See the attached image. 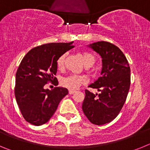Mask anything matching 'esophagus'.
<instances>
[{
	"label": "esophagus",
	"instance_id": "obj_1",
	"mask_svg": "<svg viewBox=\"0 0 150 150\" xmlns=\"http://www.w3.org/2000/svg\"><path fill=\"white\" fill-rule=\"evenodd\" d=\"M76 92V91H74V90H69V94L70 95H73L74 93H75Z\"/></svg>",
	"mask_w": 150,
	"mask_h": 150
}]
</instances>
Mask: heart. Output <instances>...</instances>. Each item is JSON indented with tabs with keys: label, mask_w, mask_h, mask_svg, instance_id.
Listing matches in <instances>:
<instances>
[{
	"label": "heart",
	"mask_w": 150,
	"mask_h": 150,
	"mask_svg": "<svg viewBox=\"0 0 150 150\" xmlns=\"http://www.w3.org/2000/svg\"><path fill=\"white\" fill-rule=\"evenodd\" d=\"M83 62L85 65L87 67L93 66L97 61V58L94 54L88 52H83L82 53ZM66 59V54H62L57 59V67L59 69H62L64 66V62ZM86 82V78L83 76L79 75H71L67 77H64L62 80V86L65 87L70 90H75L79 88L80 86L85 84Z\"/></svg>",
	"instance_id": "1"
}]
</instances>
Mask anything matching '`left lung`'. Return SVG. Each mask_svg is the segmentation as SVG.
Here are the masks:
<instances>
[{"instance_id":"8db88e82","label":"left lung","mask_w":150,"mask_h":150,"mask_svg":"<svg viewBox=\"0 0 150 150\" xmlns=\"http://www.w3.org/2000/svg\"><path fill=\"white\" fill-rule=\"evenodd\" d=\"M89 47L101 56V76L88 87L100 94L86 89L82 109L92 124L100 125L110 122L121 111L131 84V70L126 57L112 43L100 41Z\"/></svg>"}]
</instances>
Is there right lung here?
Wrapping results in <instances>:
<instances>
[{"mask_svg": "<svg viewBox=\"0 0 150 150\" xmlns=\"http://www.w3.org/2000/svg\"><path fill=\"white\" fill-rule=\"evenodd\" d=\"M71 43H50L34 47L25 55L16 74L15 96L24 119L34 125L50 120L68 90L45 88L46 83L58 85L57 59L74 47ZM56 82H55L54 81Z\"/></svg>", "mask_w": 150, "mask_h": 150, "instance_id": "1", "label": "right lung"}]
</instances>
